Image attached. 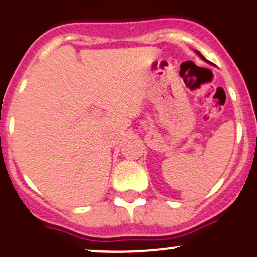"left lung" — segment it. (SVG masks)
Returning <instances> with one entry per match:
<instances>
[{
  "mask_svg": "<svg viewBox=\"0 0 257 257\" xmlns=\"http://www.w3.org/2000/svg\"><path fill=\"white\" fill-rule=\"evenodd\" d=\"M196 53H197V55H199V57H200V58H202V60H204V61H205V62L210 63V61H207V60H206V58H205V57H204V56H202V55H201V53H200V52H199V51H196Z\"/></svg>",
  "mask_w": 257,
  "mask_h": 257,
  "instance_id": "obj_1",
  "label": "left lung"
}]
</instances>
